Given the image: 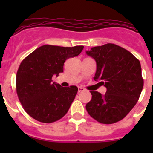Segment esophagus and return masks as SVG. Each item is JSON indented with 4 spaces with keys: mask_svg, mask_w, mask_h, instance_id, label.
Segmentation results:
<instances>
[{
    "mask_svg": "<svg viewBox=\"0 0 153 153\" xmlns=\"http://www.w3.org/2000/svg\"><path fill=\"white\" fill-rule=\"evenodd\" d=\"M84 91H85V89H84V88L81 87V86H79V87H78V92H84Z\"/></svg>",
    "mask_w": 153,
    "mask_h": 153,
    "instance_id": "obj_1",
    "label": "esophagus"
}]
</instances>
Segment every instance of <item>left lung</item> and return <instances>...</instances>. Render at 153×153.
Listing matches in <instances>:
<instances>
[{
	"label": "left lung",
	"instance_id": "left-lung-1",
	"mask_svg": "<svg viewBox=\"0 0 153 153\" xmlns=\"http://www.w3.org/2000/svg\"><path fill=\"white\" fill-rule=\"evenodd\" d=\"M86 55L96 62L94 80L106 88L104 95L90 91L86 111L99 123L121 121L138 101L143 86L140 61L131 52L113 44L92 47Z\"/></svg>",
	"mask_w": 153,
	"mask_h": 153
}]
</instances>
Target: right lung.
<instances>
[{"label":"right lung","instance_id":"1","mask_svg":"<svg viewBox=\"0 0 153 153\" xmlns=\"http://www.w3.org/2000/svg\"><path fill=\"white\" fill-rule=\"evenodd\" d=\"M83 46L44 45L23 60L16 75V91L24 110L42 123L55 122L67 114L78 92L76 86L63 87L52 83L64 72L68 58L78 56Z\"/></svg>","mask_w":153,"mask_h":153}]
</instances>
